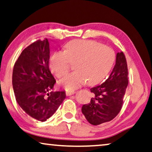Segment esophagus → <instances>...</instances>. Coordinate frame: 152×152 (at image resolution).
Segmentation results:
<instances>
[{
    "mask_svg": "<svg viewBox=\"0 0 152 152\" xmlns=\"http://www.w3.org/2000/svg\"><path fill=\"white\" fill-rule=\"evenodd\" d=\"M75 93V91H67L66 92V95L71 96V95H72V94H74Z\"/></svg>",
    "mask_w": 152,
    "mask_h": 152,
    "instance_id": "34e87169",
    "label": "esophagus"
}]
</instances>
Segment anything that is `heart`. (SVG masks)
<instances>
[{
	"mask_svg": "<svg viewBox=\"0 0 152 152\" xmlns=\"http://www.w3.org/2000/svg\"><path fill=\"white\" fill-rule=\"evenodd\" d=\"M115 60V53L110 47L95 41L76 39L70 42L64 51L56 52L49 59L50 71L58 77L64 76L73 64L75 71L60 81L66 91H72L85 84L101 82L110 71Z\"/></svg>",
	"mask_w": 152,
	"mask_h": 152,
	"instance_id": "1",
	"label": "heart"
}]
</instances>
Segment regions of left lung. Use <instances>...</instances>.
Returning a JSON list of instances; mask_svg holds the SVG:
<instances>
[{
    "label": "left lung",
    "instance_id": "1",
    "mask_svg": "<svg viewBox=\"0 0 152 152\" xmlns=\"http://www.w3.org/2000/svg\"><path fill=\"white\" fill-rule=\"evenodd\" d=\"M128 71L124 53H117L116 63L109 77L101 85L91 88V100L83 105L81 112L93 125L110 121L119 113L128 85Z\"/></svg>",
    "mask_w": 152,
    "mask_h": 152
}]
</instances>
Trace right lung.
Returning a JSON list of instances; mask_svg holds the SVG:
<instances>
[{
	"mask_svg": "<svg viewBox=\"0 0 152 152\" xmlns=\"http://www.w3.org/2000/svg\"><path fill=\"white\" fill-rule=\"evenodd\" d=\"M49 43L38 40L23 50L15 63L12 85L20 107L31 117L45 121L66 98L64 91L53 92L55 78L49 68Z\"/></svg>",
	"mask_w": 152,
	"mask_h": 152,
	"instance_id": "add662e5",
	"label": "right lung"
}]
</instances>
